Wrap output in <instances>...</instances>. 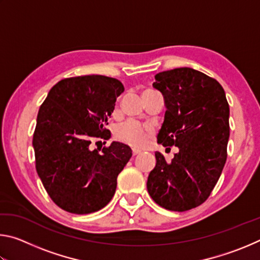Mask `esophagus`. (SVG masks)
Here are the masks:
<instances>
[{
    "label": "esophagus",
    "instance_id": "1",
    "mask_svg": "<svg viewBox=\"0 0 260 260\" xmlns=\"http://www.w3.org/2000/svg\"><path fill=\"white\" fill-rule=\"evenodd\" d=\"M132 152H133V156H136V155H139V153L141 152V150H139V149H133V150H132Z\"/></svg>",
    "mask_w": 260,
    "mask_h": 260
}]
</instances>
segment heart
Returning a JSON list of instances; mask_svg holds the SVG:
<instances>
[{"label":"heart","instance_id":"obj_1","mask_svg":"<svg viewBox=\"0 0 260 260\" xmlns=\"http://www.w3.org/2000/svg\"><path fill=\"white\" fill-rule=\"evenodd\" d=\"M151 135V129L134 121H127L116 129V139L132 147H143Z\"/></svg>","mask_w":260,"mask_h":260}]
</instances>
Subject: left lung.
Segmentation results:
<instances>
[{
	"instance_id": "1",
	"label": "left lung",
	"mask_w": 260,
	"mask_h": 260,
	"mask_svg": "<svg viewBox=\"0 0 260 260\" xmlns=\"http://www.w3.org/2000/svg\"><path fill=\"white\" fill-rule=\"evenodd\" d=\"M153 88L165 102V117L157 135L164 147L175 146L171 162L156 151V166L147 189L161 208L183 212L208 200L227 159L230 105L221 85L190 68L155 76Z\"/></svg>"
}]
</instances>
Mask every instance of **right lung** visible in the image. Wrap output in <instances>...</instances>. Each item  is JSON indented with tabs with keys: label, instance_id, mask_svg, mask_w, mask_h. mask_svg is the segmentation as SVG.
<instances>
[{
	"label": "right lung",
	"instance_id": "right-lung-1",
	"mask_svg": "<svg viewBox=\"0 0 260 260\" xmlns=\"http://www.w3.org/2000/svg\"><path fill=\"white\" fill-rule=\"evenodd\" d=\"M122 91L124 86L114 78H67L51 88L39 110L35 167L50 199L68 212H96L116 192L117 177L132 149L116 141L101 152L89 146L91 139L111 136L105 126Z\"/></svg>",
	"mask_w": 260,
	"mask_h": 260
}]
</instances>
